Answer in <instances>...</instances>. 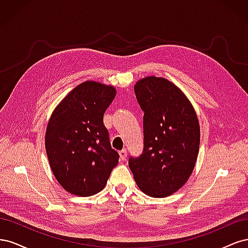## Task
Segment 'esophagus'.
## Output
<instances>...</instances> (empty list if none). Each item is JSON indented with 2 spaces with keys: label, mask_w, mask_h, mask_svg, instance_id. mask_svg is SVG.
<instances>
[{
  "label": "esophagus",
  "mask_w": 248,
  "mask_h": 248,
  "mask_svg": "<svg viewBox=\"0 0 248 248\" xmlns=\"http://www.w3.org/2000/svg\"><path fill=\"white\" fill-rule=\"evenodd\" d=\"M119 155H120V160L124 161L127 157V151L126 150H122V151L119 152Z\"/></svg>",
  "instance_id": "1"
}]
</instances>
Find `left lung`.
I'll use <instances>...</instances> for the list:
<instances>
[{
  "instance_id": "1",
  "label": "left lung",
  "mask_w": 248,
  "mask_h": 248,
  "mask_svg": "<svg viewBox=\"0 0 248 248\" xmlns=\"http://www.w3.org/2000/svg\"><path fill=\"white\" fill-rule=\"evenodd\" d=\"M144 114V152L129 159L139 188L152 198L178 191L191 176L200 150V123L191 102L174 82L147 77L134 85Z\"/></svg>"
}]
</instances>
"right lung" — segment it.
Masks as SVG:
<instances>
[{"mask_svg": "<svg viewBox=\"0 0 248 248\" xmlns=\"http://www.w3.org/2000/svg\"><path fill=\"white\" fill-rule=\"evenodd\" d=\"M116 94L114 86L86 80L64 97L48 120L46 150L50 170L74 196L101 191L119 162L103 125L104 112Z\"/></svg>", "mask_w": 248, "mask_h": 248, "instance_id": "1", "label": "right lung"}]
</instances>
